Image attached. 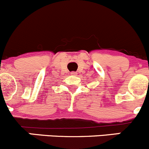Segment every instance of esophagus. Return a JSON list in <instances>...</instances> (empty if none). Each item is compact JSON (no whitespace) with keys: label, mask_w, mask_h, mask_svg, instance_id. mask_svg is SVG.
<instances>
[{"label":"esophagus","mask_w":149,"mask_h":149,"mask_svg":"<svg viewBox=\"0 0 149 149\" xmlns=\"http://www.w3.org/2000/svg\"><path fill=\"white\" fill-rule=\"evenodd\" d=\"M71 74H72V75H76L77 73H76V72H72Z\"/></svg>","instance_id":"obj_1"}]
</instances>
